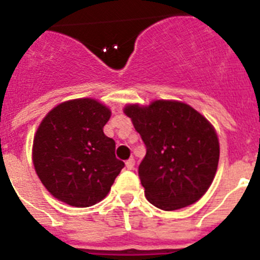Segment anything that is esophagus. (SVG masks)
<instances>
[{
	"label": "esophagus",
	"mask_w": 260,
	"mask_h": 260,
	"mask_svg": "<svg viewBox=\"0 0 260 260\" xmlns=\"http://www.w3.org/2000/svg\"><path fill=\"white\" fill-rule=\"evenodd\" d=\"M134 165H135L134 157H130L127 160V161H126V168H127L128 171H132V169H134Z\"/></svg>",
	"instance_id": "esophagus-1"
}]
</instances>
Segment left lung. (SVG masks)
Masks as SVG:
<instances>
[{
	"instance_id": "left-lung-1",
	"label": "left lung",
	"mask_w": 260,
	"mask_h": 260,
	"mask_svg": "<svg viewBox=\"0 0 260 260\" xmlns=\"http://www.w3.org/2000/svg\"><path fill=\"white\" fill-rule=\"evenodd\" d=\"M125 113L146 146L138 174L148 202L174 211L199 201L219 164V139L212 125L180 102L127 105Z\"/></svg>"
}]
</instances>
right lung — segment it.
Here are the masks:
<instances>
[{
	"label": "right lung",
	"mask_w": 260,
	"mask_h": 260,
	"mask_svg": "<svg viewBox=\"0 0 260 260\" xmlns=\"http://www.w3.org/2000/svg\"><path fill=\"white\" fill-rule=\"evenodd\" d=\"M110 110L93 99L57 105L41 121L34 139L35 171L48 191L74 207H89L107 197L125 162L103 127Z\"/></svg>",
	"instance_id": "obj_1"
}]
</instances>
